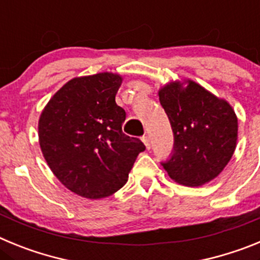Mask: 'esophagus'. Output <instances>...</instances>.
Returning a JSON list of instances; mask_svg holds the SVG:
<instances>
[{
  "mask_svg": "<svg viewBox=\"0 0 260 260\" xmlns=\"http://www.w3.org/2000/svg\"><path fill=\"white\" fill-rule=\"evenodd\" d=\"M142 141H143V143H144V146L147 147V148H148V150H150L151 148V143H150V138L147 137V135H144L143 138H142Z\"/></svg>",
  "mask_w": 260,
  "mask_h": 260,
  "instance_id": "34e87169",
  "label": "esophagus"
}]
</instances>
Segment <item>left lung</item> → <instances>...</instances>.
<instances>
[{
  "instance_id": "obj_1",
  "label": "left lung",
  "mask_w": 260,
  "mask_h": 260,
  "mask_svg": "<svg viewBox=\"0 0 260 260\" xmlns=\"http://www.w3.org/2000/svg\"><path fill=\"white\" fill-rule=\"evenodd\" d=\"M174 135L173 155L161 162L185 186H202L222 172L237 146L238 119L226 100L187 79L158 89Z\"/></svg>"
}]
</instances>
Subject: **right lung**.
Returning <instances> with one entry per match:
<instances>
[{"label": "right lung", "instance_id": "1", "mask_svg": "<svg viewBox=\"0 0 260 260\" xmlns=\"http://www.w3.org/2000/svg\"><path fill=\"white\" fill-rule=\"evenodd\" d=\"M121 83L122 77L113 73L74 78L39 118V143L50 171L83 198L102 199L121 189L146 150L122 133L126 113L116 104Z\"/></svg>", "mask_w": 260, "mask_h": 260}]
</instances>
